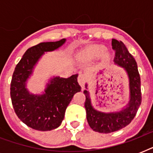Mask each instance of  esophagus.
Segmentation results:
<instances>
[{"label": "esophagus", "instance_id": "34e87169", "mask_svg": "<svg viewBox=\"0 0 153 153\" xmlns=\"http://www.w3.org/2000/svg\"><path fill=\"white\" fill-rule=\"evenodd\" d=\"M86 81H87V76H86V74H79V77H78V82L82 87H84V85H85Z\"/></svg>", "mask_w": 153, "mask_h": 153}]
</instances>
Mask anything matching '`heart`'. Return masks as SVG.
<instances>
[{
    "instance_id": "heart-1",
    "label": "heart",
    "mask_w": 153,
    "mask_h": 153,
    "mask_svg": "<svg viewBox=\"0 0 153 153\" xmlns=\"http://www.w3.org/2000/svg\"><path fill=\"white\" fill-rule=\"evenodd\" d=\"M106 51L107 48L104 45H93L85 51V55L88 59H94L104 55Z\"/></svg>"
}]
</instances>
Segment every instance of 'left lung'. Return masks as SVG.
<instances>
[{
  "label": "left lung",
  "instance_id": "8db88e82",
  "mask_svg": "<svg viewBox=\"0 0 153 153\" xmlns=\"http://www.w3.org/2000/svg\"><path fill=\"white\" fill-rule=\"evenodd\" d=\"M112 47L115 51V64L123 67L128 74L130 97L127 106L121 111L102 113L92 106L90 93L87 91V85H86V90L83 93L86 96V119L90 127L94 131L101 133H113L128 126L136 116L141 103L140 78L137 62L121 41L113 39Z\"/></svg>",
  "mask_w": 153,
  "mask_h": 153
}]
</instances>
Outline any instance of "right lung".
<instances>
[{"label":"right lung","mask_w":153,"mask_h":153,"mask_svg":"<svg viewBox=\"0 0 153 153\" xmlns=\"http://www.w3.org/2000/svg\"><path fill=\"white\" fill-rule=\"evenodd\" d=\"M66 39L44 42L30 48L16 66L11 81L10 96L16 114L28 127L39 131L58 128L64 118L67 105L73 96L81 91L78 74L63 79L54 77L47 84L43 94H32L26 88V82L35 65L44 52L52 51L64 44Z\"/></svg>","instance_id":"1"}]
</instances>
